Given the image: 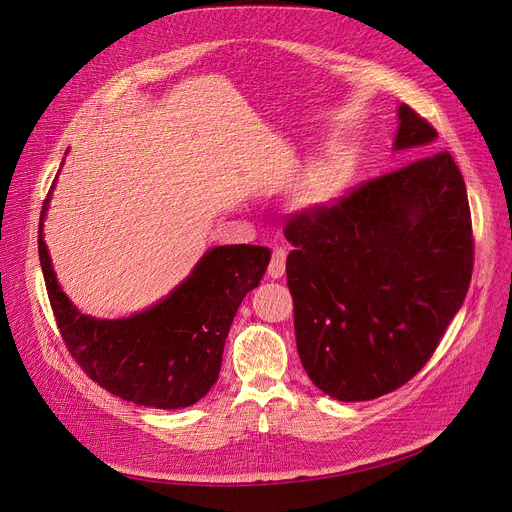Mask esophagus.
I'll return each mask as SVG.
<instances>
[{
    "instance_id": "34e87169",
    "label": "esophagus",
    "mask_w": 512,
    "mask_h": 512,
    "mask_svg": "<svg viewBox=\"0 0 512 512\" xmlns=\"http://www.w3.org/2000/svg\"><path fill=\"white\" fill-rule=\"evenodd\" d=\"M267 274L271 278H282L286 274V251L276 249L274 255H271V261L267 265Z\"/></svg>"
}]
</instances>
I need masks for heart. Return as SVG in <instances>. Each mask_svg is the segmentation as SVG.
<instances>
[{
    "mask_svg": "<svg viewBox=\"0 0 512 512\" xmlns=\"http://www.w3.org/2000/svg\"><path fill=\"white\" fill-rule=\"evenodd\" d=\"M335 197V185L331 179H321L309 191H306V203L309 206H325Z\"/></svg>",
    "mask_w": 512,
    "mask_h": 512,
    "instance_id": "1",
    "label": "heart"
}]
</instances>
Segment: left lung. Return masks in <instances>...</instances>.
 I'll return each mask as SVG.
<instances>
[{
    "mask_svg": "<svg viewBox=\"0 0 512 512\" xmlns=\"http://www.w3.org/2000/svg\"><path fill=\"white\" fill-rule=\"evenodd\" d=\"M395 150L430 148L436 129L399 107ZM284 236L300 362L339 401L405 385L438 348L473 271L467 189L449 152H432L292 214Z\"/></svg>",
    "mask_w": 512,
    "mask_h": 512,
    "instance_id": "obj_1",
    "label": "left lung"
}]
</instances>
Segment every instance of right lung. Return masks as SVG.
Returning <instances> with one entry per match:
<instances>
[{
  "label": "right lung",
  "mask_w": 512,
  "mask_h": 512,
  "mask_svg": "<svg viewBox=\"0 0 512 512\" xmlns=\"http://www.w3.org/2000/svg\"><path fill=\"white\" fill-rule=\"evenodd\" d=\"M39 257L59 333L88 377L135 405L179 410L218 381L238 304L261 282L271 253L255 245L216 247L152 309L117 321L82 315L67 300L41 230Z\"/></svg>",
  "instance_id": "obj_1"
}]
</instances>
